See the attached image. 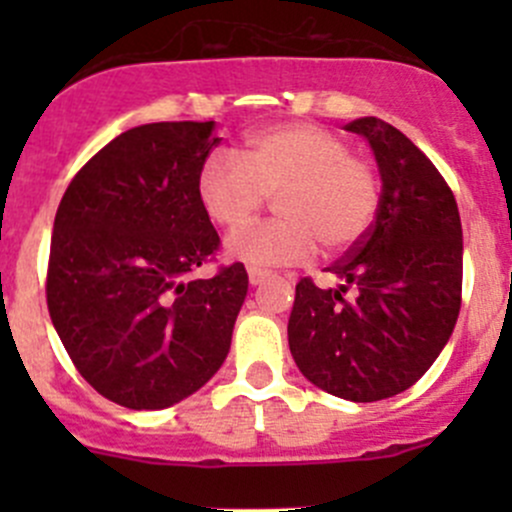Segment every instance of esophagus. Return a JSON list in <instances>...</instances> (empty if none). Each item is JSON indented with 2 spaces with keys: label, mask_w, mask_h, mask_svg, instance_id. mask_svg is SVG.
<instances>
[{
  "label": "esophagus",
  "mask_w": 512,
  "mask_h": 512,
  "mask_svg": "<svg viewBox=\"0 0 512 512\" xmlns=\"http://www.w3.org/2000/svg\"><path fill=\"white\" fill-rule=\"evenodd\" d=\"M270 275H272V272L262 270V267H247V277H250V285H260V282H265Z\"/></svg>",
  "instance_id": "34e87169"
}]
</instances>
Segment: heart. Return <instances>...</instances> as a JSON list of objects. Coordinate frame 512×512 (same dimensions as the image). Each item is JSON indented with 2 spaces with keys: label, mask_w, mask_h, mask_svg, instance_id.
I'll list each match as a JSON object with an SVG mask.
<instances>
[{
  "label": "heart",
  "mask_w": 512,
  "mask_h": 512,
  "mask_svg": "<svg viewBox=\"0 0 512 512\" xmlns=\"http://www.w3.org/2000/svg\"><path fill=\"white\" fill-rule=\"evenodd\" d=\"M277 195L280 218L230 237L232 257L250 265H299L322 245L339 255L369 235L381 203L376 168L337 133L280 123L250 133L240 156L215 151L198 170V198L227 232L245 227Z\"/></svg>",
  "instance_id": "heart-1"
}]
</instances>
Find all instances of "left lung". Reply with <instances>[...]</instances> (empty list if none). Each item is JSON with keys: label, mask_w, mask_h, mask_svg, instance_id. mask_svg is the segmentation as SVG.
<instances>
[{"label": "left lung", "mask_w": 512, "mask_h": 512, "mask_svg": "<svg viewBox=\"0 0 512 512\" xmlns=\"http://www.w3.org/2000/svg\"><path fill=\"white\" fill-rule=\"evenodd\" d=\"M347 131L374 148L379 213L327 267L337 287L299 280L287 339L314 386L364 404L414 386L446 347L461 309L463 232L453 190L399 128L364 116Z\"/></svg>", "instance_id": "left-lung-1"}]
</instances>
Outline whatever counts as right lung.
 I'll return each instance as SVG.
<instances>
[{"mask_svg": "<svg viewBox=\"0 0 512 512\" xmlns=\"http://www.w3.org/2000/svg\"><path fill=\"white\" fill-rule=\"evenodd\" d=\"M215 121L131 128L66 188L54 218L46 307L79 374L126 409H165L223 366L247 294L242 262H215L220 237L198 198Z\"/></svg>", "mask_w": 512, "mask_h": 512, "instance_id": "right-lung-1", "label": "right lung"}]
</instances>
